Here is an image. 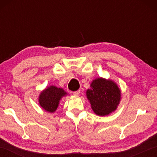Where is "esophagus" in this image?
Wrapping results in <instances>:
<instances>
[{"instance_id": "34e87169", "label": "esophagus", "mask_w": 157, "mask_h": 157, "mask_svg": "<svg viewBox=\"0 0 157 157\" xmlns=\"http://www.w3.org/2000/svg\"><path fill=\"white\" fill-rule=\"evenodd\" d=\"M73 94L74 95H77V96H78V95H79V94H80V90H78V91L73 92Z\"/></svg>"}]
</instances>
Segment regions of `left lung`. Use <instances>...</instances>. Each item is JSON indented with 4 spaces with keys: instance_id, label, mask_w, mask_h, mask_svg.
I'll use <instances>...</instances> for the list:
<instances>
[{
    "instance_id": "obj_1",
    "label": "left lung",
    "mask_w": 157,
    "mask_h": 157,
    "mask_svg": "<svg viewBox=\"0 0 157 157\" xmlns=\"http://www.w3.org/2000/svg\"><path fill=\"white\" fill-rule=\"evenodd\" d=\"M86 95L92 110L98 116L109 115L118 108L121 100V91L115 82L103 78L91 82Z\"/></svg>"
}]
</instances>
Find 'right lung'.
Here are the masks:
<instances>
[{
	"label": "right lung",
	"instance_id": "add662e5",
	"mask_svg": "<svg viewBox=\"0 0 157 157\" xmlns=\"http://www.w3.org/2000/svg\"><path fill=\"white\" fill-rule=\"evenodd\" d=\"M66 95L67 93L63 89L51 85L40 93L38 98L39 104L44 110L52 113L57 110L62 98Z\"/></svg>",
	"mask_w": 157,
	"mask_h": 157
}]
</instances>
